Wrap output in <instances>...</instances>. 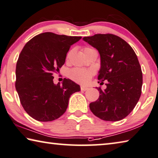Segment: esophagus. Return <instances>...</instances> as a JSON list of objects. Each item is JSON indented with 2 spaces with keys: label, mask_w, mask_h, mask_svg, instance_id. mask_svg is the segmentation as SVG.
<instances>
[{
  "label": "esophagus",
  "mask_w": 158,
  "mask_h": 158,
  "mask_svg": "<svg viewBox=\"0 0 158 158\" xmlns=\"http://www.w3.org/2000/svg\"><path fill=\"white\" fill-rule=\"evenodd\" d=\"M88 89H89L88 87H86V86H81V91H87V90H88Z\"/></svg>",
  "instance_id": "1"
}]
</instances>
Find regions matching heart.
I'll return each mask as SVG.
<instances>
[{
  "instance_id": "1",
  "label": "heart",
  "mask_w": 158,
  "mask_h": 158,
  "mask_svg": "<svg viewBox=\"0 0 158 158\" xmlns=\"http://www.w3.org/2000/svg\"><path fill=\"white\" fill-rule=\"evenodd\" d=\"M94 50L90 48H85L84 51L85 54L89 51ZM94 74V72L91 69H85L81 68H74L69 72V77L74 80L75 81L79 82L81 84H86L91 79L92 75Z\"/></svg>"
}]
</instances>
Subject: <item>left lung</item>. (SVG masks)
<instances>
[{
  "mask_svg": "<svg viewBox=\"0 0 158 158\" xmlns=\"http://www.w3.org/2000/svg\"><path fill=\"white\" fill-rule=\"evenodd\" d=\"M83 40L96 48L101 57L98 79L107 81L90 110L105 121H119L133 110L141 94L143 74L133 48L114 34H95Z\"/></svg>",
  "mask_w": 158,
  "mask_h": 158,
  "instance_id": "8db88e82",
  "label": "left lung"
}]
</instances>
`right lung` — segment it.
<instances>
[{
  "mask_svg": "<svg viewBox=\"0 0 158 158\" xmlns=\"http://www.w3.org/2000/svg\"><path fill=\"white\" fill-rule=\"evenodd\" d=\"M81 36L45 32L27 42L16 65L15 88L24 110L40 122H51L62 116L71 95L80 86L69 79L62 85L53 83L54 72L64 64L72 45Z\"/></svg>",
  "mask_w": 158,
  "mask_h": 158,
  "instance_id": "add662e5",
  "label": "right lung"
}]
</instances>
